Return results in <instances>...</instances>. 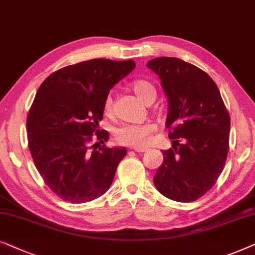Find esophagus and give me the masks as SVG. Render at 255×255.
Here are the masks:
<instances>
[{
    "mask_svg": "<svg viewBox=\"0 0 255 255\" xmlns=\"http://www.w3.org/2000/svg\"><path fill=\"white\" fill-rule=\"evenodd\" d=\"M133 150H134V151H136V152H144V151H147V149H145V148L134 147V148H133Z\"/></svg>",
    "mask_w": 255,
    "mask_h": 255,
    "instance_id": "1",
    "label": "esophagus"
}]
</instances>
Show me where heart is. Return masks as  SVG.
<instances>
[{
  "instance_id": "heart-1",
  "label": "heart",
  "mask_w": 255,
  "mask_h": 255,
  "mask_svg": "<svg viewBox=\"0 0 255 255\" xmlns=\"http://www.w3.org/2000/svg\"><path fill=\"white\" fill-rule=\"evenodd\" d=\"M133 90L136 96L145 104L152 103L156 98V88L147 80H136L133 84ZM113 110V99L111 94L105 98L104 111L106 114H111ZM156 129L155 125L151 122L134 125L125 124L115 129L114 138L119 144L131 145V147H144L150 141L151 134Z\"/></svg>"
}]
</instances>
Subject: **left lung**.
Listing matches in <instances>:
<instances>
[{
    "label": "left lung",
    "instance_id": "left-lung-1",
    "mask_svg": "<svg viewBox=\"0 0 255 255\" xmlns=\"http://www.w3.org/2000/svg\"><path fill=\"white\" fill-rule=\"evenodd\" d=\"M147 66L161 78L168 97L167 127L175 143L162 152L154 184L172 201L195 202L216 184L225 165L230 114L218 86L199 67L174 57H158Z\"/></svg>",
    "mask_w": 255,
    "mask_h": 255
}]
</instances>
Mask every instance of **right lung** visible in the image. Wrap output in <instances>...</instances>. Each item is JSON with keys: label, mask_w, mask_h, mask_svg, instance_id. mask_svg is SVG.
Segmentation results:
<instances>
[{"label": "right lung", "mask_w": 255, "mask_h": 255, "mask_svg": "<svg viewBox=\"0 0 255 255\" xmlns=\"http://www.w3.org/2000/svg\"><path fill=\"white\" fill-rule=\"evenodd\" d=\"M133 59H91L63 67L40 85L26 119L28 145L45 184L63 201L91 202L110 189L126 148H108L99 129L110 90Z\"/></svg>", "instance_id": "1"}]
</instances>
